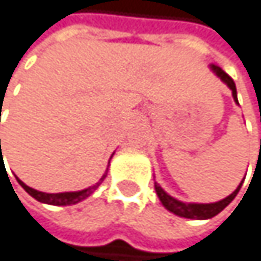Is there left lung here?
Masks as SVG:
<instances>
[{
    "instance_id": "1",
    "label": "left lung",
    "mask_w": 261,
    "mask_h": 261,
    "mask_svg": "<svg viewBox=\"0 0 261 261\" xmlns=\"http://www.w3.org/2000/svg\"><path fill=\"white\" fill-rule=\"evenodd\" d=\"M212 70H213V72H215V73H216V75L230 87V89H232V95H233L235 101L238 103V98H237V87H235L233 80L230 78V76L224 72V70H222L221 67H218V65H212ZM241 185H243V181L240 183V186H238L228 197H225V199H222V200H219V202H215V203H183V202H180V200H177V199H174V197H170V196L164 191V189H163L161 186H158L156 183H155V191H156V194H158L161 203L169 210V212H172L174 215L181 216V218H188V219H210V218L216 216L218 213H221L222 210L237 197V194H238V191H240Z\"/></svg>"
}]
</instances>
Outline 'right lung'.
I'll return each instance as SVG.
<instances>
[{
    "label": "right lung",
    "instance_id": "right-lung-1",
    "mask_svg": "<svg viewBox=\"0 0 261 261\" xmlns=\"http://www.w3.org/2000/svg\"><path fill=\"white\" fill-rule=\"evenodd\" d=\"M0 150H1V141H0ZM1 166H3V160H1ZM106 177V172L105 175L100 178L98 183H95L94 186L91 188H87V189H83V191H76V193H58V194H46V193H40L37 191V189H33V188H29L28 185H24L20 178H17V181L21 185V188L24 189V191L29 194V196H33L36 200L39 202H43V203H49V205H75L81 200H84L86 197L91 196L95 189L98 188V185L105 180Z\"/></svg>",
    "mask_w": 261,
    "mask_h": 261
}]
</instances>
